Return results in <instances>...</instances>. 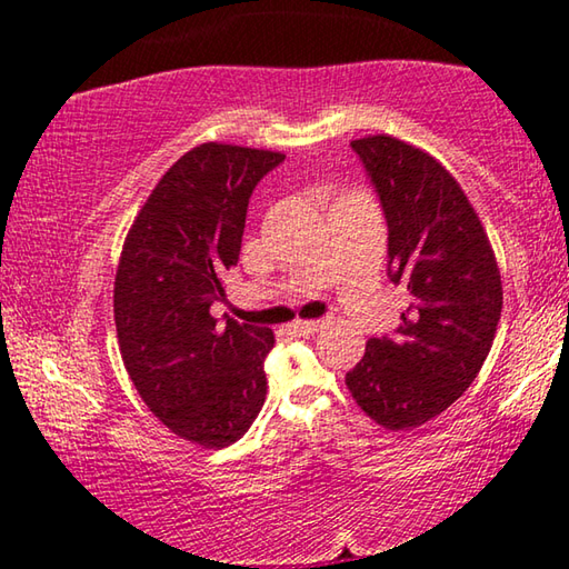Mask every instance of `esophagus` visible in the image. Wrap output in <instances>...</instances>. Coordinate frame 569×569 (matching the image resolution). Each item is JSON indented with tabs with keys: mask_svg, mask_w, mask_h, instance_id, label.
Instances as JSON below:
<instances>
[{
	"mask_svg": "<svg viewBox=\"0 0 569 569\" xmlns=\"http://www.w3.org/2000/svg\"><path fill=\"white\" fill-rule=\"evenodd\" d=\"M323 326H329V319H319V321H296L291 326V331L298 333V336H311L319 329H323Z\"/></svg>",
	"mask_w": 569,
	"mask_h": 569,
	"instance_id": "esophagus-1",
	"label": "esophagus"
}]
</instances>
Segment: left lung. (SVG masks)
<instances>
[{
  "label": "left lung",
  "mask_w": 569,
  "mask_h": 569,
  "mask_svg": "<svg viewBox=\"0 0 569 569\" xmlns=\"http://www.w3.org/2000/svg\"><path fill=\"white\" fill-rule=\"evenodd\" d=\"M351 148L387 216L389 276L411 303L391 339H369L346 389L381 427H421L477 379L502 316V276L477 210L437 158L391 134Z\"/></svg>",
  "instance_id": "8db88e82"
}]
</instances>
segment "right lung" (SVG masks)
I'll return each mask as SVG.
<instances>
[{"instance_id": "obj_1", "label": "right lung", "mask_w": 569, "mask_h": 569, "mask_svg": "<svg viewBox=\"0 0 569 569\" xmlns=\"http://www.w3.org/2000/svg\"><path fill=\"white\" fill-rule=\"evenodd\" d=\"M283 152L203 142L188 150L134 216L114 273L122 363L148 409L180 439L223 449L266 401L273 331L210 306L238 263L248 198Z\"/></svg>"}]
</instances>
